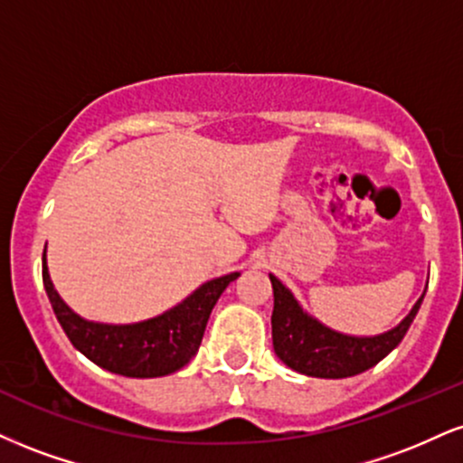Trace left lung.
Returning a JSON list of instances; mask_svg holds the SVG:
<instances>
[{"label":"left lung","instance_id":"obj_1","mask_svg":"<svg viewBox=\"0 0 463 463\" xmlns=\"http://www.w3.org/2000/svg\"><path fill=\"white\" fill-rule=\"evenodd\" d=\"M269 280L274 287L271 338H274L276 355L288 369L308 377H323V380H343V377L358 375L386 358L403 341L425 298L420 295L410 315L392 330L377 334V336H347V334L330 330L315 317L304 313L293 293L276 276L269 274Z\"/></svg>","mask_w":463,"mask_h":463}]
</instances>
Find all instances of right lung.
Instances as JSON below:
<instances>
[{
    "label": "right lung",
    "mask_w": 463,
    "mask_h": 463,
    "mask_svg": "<svg viewBox=\"0 0 463 463\" xmlns=\"http://www.w3.org/2000/svg\"><path fill=\"white\" fill-rule=\"evenodd\" d=\"M47 248L43 252V285L60 326L72 347L101 369L125 377L170 375L187 364L203 343L209 315L224 288L237 280L239 271L204 282L175 308L153 319L109 326L75 315L53 288L47 269Z\"/></svg>",
    "instance_id": "obj_1"
}]
</instances>
